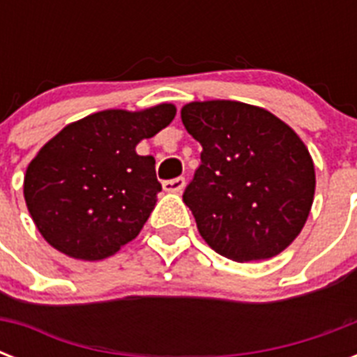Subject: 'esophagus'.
I'll return each mask as SVG.
<instances>
[{"mask_svg": "<svg viewBox=\"0 0 357 357\" xmlns=\"http://www.w3.org/2000/svg\"><path fill=\"white\" fill-rule=\"evenodd\" d=\"M162 189L167 192H181L185 189V178H174L162 181Z\"/></svg>", "mask_w": 357, "mask_h": 357, "instance_id": "esophagus-1", "label": "esophagus"}]
</instances>
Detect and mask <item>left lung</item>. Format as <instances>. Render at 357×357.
<instances>
[{
	"label": "left lung",
	"mask_w": 357,
	"mask_h": 357,
	"mask_svg": "<svg viewBox=\"0 0 357 357\" xmlns=\"http://www.w3.org/2000/svg\"><path fill=\"white\" fill-rule=\"evenodd\" d=\"M185 129L202 165L183 192L202 238L228 259H268L304 228L315 196V165L293 128L231 100L190 102Z\"/></svg>",
	"instance_id": "left-lung-1"
}]
</instances>
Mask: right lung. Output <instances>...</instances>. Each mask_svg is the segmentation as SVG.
I'll return each mask as SVG.
<instances>
[{
  "instance_id": "1",
  "label": "right lung",
  "mask_w": 357,
  "mask_h": 357,
  "mask_svg": "<svg viewBox=\"0 0 357 357\" xmlns=\"http://www.w3.org/2000/svg\"><path fill=\"white\" fill-rule=\"evenodd\" d=\"M174 116L172 103L107 109L47 140L24 178L25 204L46 243L74 259L100 261L133 241L161 190L155 159L135 148Z\"/></svg>"
}]
</instances>
